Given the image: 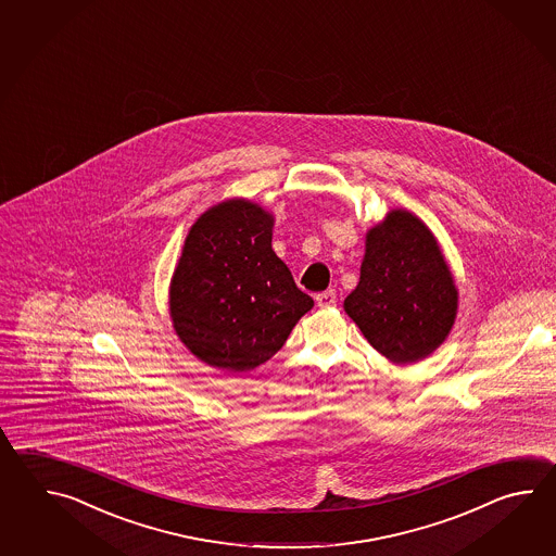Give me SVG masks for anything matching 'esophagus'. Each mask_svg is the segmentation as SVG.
I'll return each instance as SVG.
<instances>
[{
  "mask_svg": "<svg viewBox=\"0 0 556 556\" xmlns=\"http://www.w3.org/2000/svg\"><path fill=\"white\" fill-rule=\"evenodd\" d=\"M316 302H318L319 307H333L338 304V295L333 290H328V292L316 295Z\"/></svg>",
  "mask_w": 556,
  "mask_h": 556,
  "instance_id": "34e87169",
  "label": "esophagus"
}]
</instances>
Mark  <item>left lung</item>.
I'll use <instances>...</instances> for the list:
<instances>
[{"instance_id": "obj_1", "label": "left lung", "mask_w": 556, "mask_h": 556, "mask_svg": "<svg viewBox=\"0 0 556 556\" xmlns=\"http://www.w3.org/2000/svg\"><path fill=\"white\" fill-rule=\"evenodd\" d=\"M343 307L393 364H414L443 343L457 314V288L417 216L391 211L367 232L359 282Z\"/></svg>"}]
</instances>
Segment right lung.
Returning <instances> with one entry per match:
<instances>
[{
	"label": "right lung",
	"mask_w": 556,
	"mask_h": 556,
	"mask_svg": "<svg viewBox=\"0 0 556 556\" xmlns=\"http://www.w3.org/2000/svg\"><path fill=\"white\" fill-rule=\"evenodd\" d=\"M274 218L244 199L220 202L190 228L170 286L178 338L208 366L268 362L314 300L273 250Z\"/></svg>",
	"instance_id": "right-lung-1"
}]
</instances>
